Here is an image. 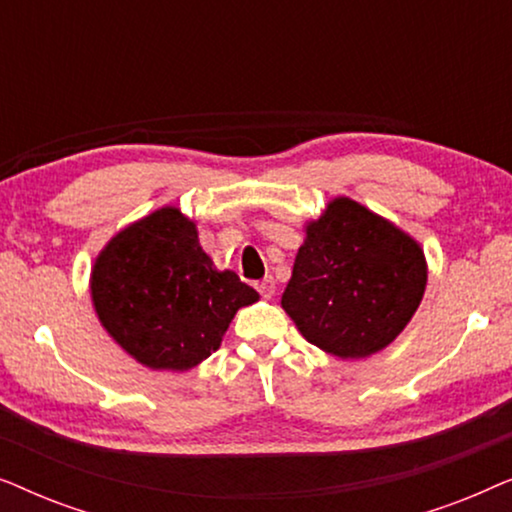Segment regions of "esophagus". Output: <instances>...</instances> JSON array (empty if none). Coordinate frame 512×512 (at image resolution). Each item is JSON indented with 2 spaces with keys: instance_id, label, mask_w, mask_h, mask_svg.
Listing matches in <instances>:
<instances>
[{
  "instance_id": "34e87169",
  "label": "esophagus",
  "mask_w": 512,
  "mask_h": 512,
  "mask_svg": "<svg viewBox=\"0 0 512 512\" xmlns=\"http://www.w3.org/2000/svg\"><path fill=\"white\" fill-rule=\"evenodd\" d=\"M256 289L265 300H270L272 296H275V279H272V277L261 279V282H256Z\"/></svg>"
}]
</instances>
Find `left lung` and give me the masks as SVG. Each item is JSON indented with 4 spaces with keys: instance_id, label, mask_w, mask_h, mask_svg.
<instances>
[{
    "instance_id": "left-lung-1",
    "label": "left lung",
    "mask_w": 512,
    "mask_h": 512,
    "mask_svg": "<svg viewBox=\"0 0 512 512\" xmlns=\"http://www.w3.org/2000/svg\"><path fill=\"white\" fill-rule=\"evenodd\" d=\"M426 279L415 237L340 195L305 223L282 307L314 347L338 359H366L403 333Z\"/></svg>"
}]
</instances>
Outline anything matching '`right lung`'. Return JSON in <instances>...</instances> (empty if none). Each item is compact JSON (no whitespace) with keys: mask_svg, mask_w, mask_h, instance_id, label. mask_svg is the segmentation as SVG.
Listing matches in <instances>:
<instances>
[{"mask_svg":"<svg viewBox=\"0 0 512 512\" xmlns=\"http://www.w3.org/2000/svg\"><path fill=\"white\" fill-rule=\"evenodd\" d=\"M90 298L104 331L137 363L184 373L212 356L235 312L261 296L233 270H216L195 221L160 207L104 244Z\"/></svg>","mask_w":512,"mask_h":512,"instance_id":"1","label":"right lung"}]
</instances>
